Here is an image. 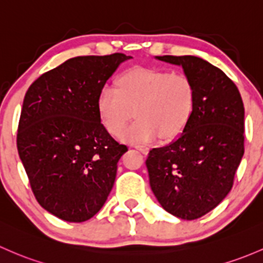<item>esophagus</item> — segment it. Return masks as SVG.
Wrapping results in <instances>:
<instances>
[{
    "instance_id": "34e87169",
    "label": "esophagus",
    "mask_w": 263,
    "mask_h": 263,
    "mask_svg": "<svg viewBox=\"0 0 263 263\" xmlns=\"http://www.w3.org/2000/svg\"><path fill=\"white\" fill-rule=\"evenodd\" d=\"M135 148H137V150H139L140 153H142L143 155H147L148 154V147H147V146L137 145V146H135Z\"/></svg>"
}]
</instances>
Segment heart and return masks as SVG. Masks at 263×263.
Returning <instances> with one entry per match:
<instances>
[{
    "instance_id": "heart-1",
    "label": "heart",
    "mask_w": 263,
    "mask_h": 263,
    "mask_svg": "<svg viewBox=\"0 0 263 263\" xmlns=\"http://www.w3.org/2000/svg\"><path fill=\"white\" fill-rule=\"evenodd\" d=\"M197 92L184 74L136 66L121 74L115 89L103 88L97 97L99 121L112 136H120L134 109L137 118L121 136L134 145L151 143L161 136L182 134L194 113Z\"/></svg>"
}]
</instances>
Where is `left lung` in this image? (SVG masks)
Instances as JSON below:
<instances>
[{
  "label": "left lung",
  "instance_id": "1",
  "mask_svg": "<svg viewBox=\"0 0 263 263\" xmlns=\"http://www.w3.org/2000/svg\"><path fill=\"white\" fill-rule=\"evenodd\" d=\"M155 59L181 66L197 101L182 134L148 153L150 186L167 213L193 220L231 192L245 153V107L236 84L206 60L192 55Z\"/></svg>",
  "mask_w": 263,
  "mask_h": 263
}]
</instances>
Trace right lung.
Here are the masks:
<instances>
[{"mask_svg": "<svg viewBox=\"0 0 263 263\" xmlns=\"http://www.w3.org/2000/svg\"><path fill=\"white\" fill-rule=\"evenodd\" d=\"M132 57H77L44 73L22 104L17 150L35 198L66 222L90 219L106 203L128 148L104 129L97 97Z\"/></svg>", "mask_w": 263, "mask_h": 263, "instance_id": "1", "label": "right lung"}]
</instances>
